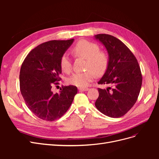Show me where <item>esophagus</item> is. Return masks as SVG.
Returning a JSON list of instances; mask_svg holds the SVG:
<instances>
[{"mask_svg": "<svg viewBox=\"0 0 159 159\" xmlns=\"http://www.w3.org/2000/svg\"><path fill=\"white\" fill-rule=\"evenodd\" d=\"M88 89H89V88H79V90H80V91H88Z\"/></svg>", "mask_w": 159, "mask_h": 159, "instance_id": "1", "label": "esophagus"}]
</instances>
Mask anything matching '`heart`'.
Wrapping results in <instances>:
<instances>
[{
  "instance_id": "b5f03b06",
  "label": "heart",
  "mask_w": 159,
  "mask_h": 159,
  "mask_svg": "<svg viewBox=\"0 0 159 159\" xmlns=\"http://www.w3.org/2000/svg\"><path fill=\"white\" fill-rule=\"evenodd\" d=\"M72 52L76 57L87 60V71L75 73L68 79V83L77 87L84 88L92 81L97 75H102L107 69L109 57L106 52L100 51L99 45L85 40L78 41L72 48ZM60 68L64 73L68 74L71 70V61L67 54L62 55L60 61Z\"/></svg>"
}]
</instances>
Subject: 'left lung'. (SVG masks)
Instances as JSON below:
<instances>
[{"label": "left lung", "instance_id": "1", "mask_svg": "<svg viewBox=\"0 0 159 159\" xmlns=\"http://www.w3.org/2000/svg\"><path fill=\"white\" fill-rule=\"evenodd\" d=\"M95 37L106 48L109 57L107 69L98 81L109 87L98 88L95 107L108 117H121L138 99L143 81L140 66L132 52L118 38L105 34Z\"/></svg>", "mask_w": 159, "mask_h": 159}]
</instances>
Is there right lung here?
<instances>
[{
    "label": "right lung",
    "mask_w": 159,
    "mask_h": 159,
    "mask_svg": "<svg viewBox=\"0 0 159 159\" xmlns=\"http://www.w3.org/2000/svg\"><path fill=\"white\" fill-rule=\"evenodd\" d=\"M74 39L50 40L38 45L25 57L20 71V89L26 105L36 116L53 121L63 116L78 93L74 85L62 86L60 93L52 91L61 79L60 61Z\"/></svg>",
    "instance_id": "1"
}]
</instances>
